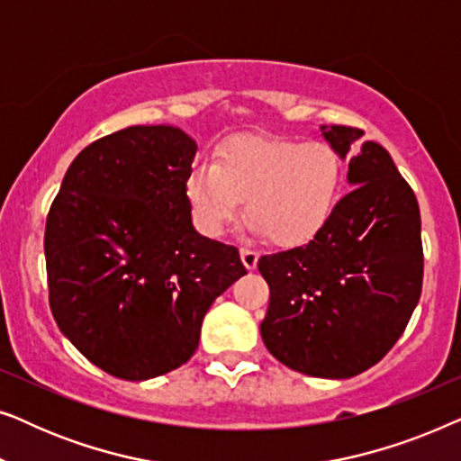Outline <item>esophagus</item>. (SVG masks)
Listing matches in <instances>:
<instances>
[{"label":"esophagus","mask_w":461,"mask_h":461,"mask_svg":"<svg viewBox=\"0 0 461 461\" xmlns=\"http://www.w3.org/2000/svg\"><path fill=\"white\" fill-rule=\"evenodd\" d=\"M258 258H260V256H258V251L248 249V248L241 249V262L248 270H254L258 267Z\"/></svg>","instance_id":"esophagus-1"}]
</instances>
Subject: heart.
<instances>
[{
    "mask_svg": "<svg viewBox=\"0 0 461 461\" xmlns=\"http://www.w3.org/2000/svg\"><path fill=\"white\" fill-rule=\"evenodd\" d=\"M342 188V163L325 142L292 138H230L212 166L186 174L193 222L205 237H222L245 210L249 230L279 248L312 241L330 222Z\"/></svg>",
    "mask_w": 461,
    "mask_h": 461,
    "instance_id": "heart-1",
    "label": "heart"
}]
</instances>
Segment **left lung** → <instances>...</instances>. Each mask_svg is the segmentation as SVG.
<instances>
[{
    "mask_svg": "<svg viewBox=\"0 0 461 461\" xmlns=\"http://www.w3.org/2000/svg\"><path fill=\"white\" fill-rule=\"evenodd\" d=\"M348 185L330 222L302 248L258 260L270 289L260 325L276 361L344 380L382 361L420 302L424 254L418 199L382 144L346 125H321Z\"/></svg>",
    "mask_w": 461,
    "mask_h": 461,
    "instance_id": "obj_1",
    "label": "left lung"
}]
</instances>
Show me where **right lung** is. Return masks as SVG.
Returning a JSON list of instances; mask_svg holds the SVG:
<instances>
[{
	"instance_id": "obj_1",
	"label": "right lung",
	"mask_w": 461,
	"mask_h": 461,
	"mask_svg": "<svg viewBox=\"0 0 461 461\" xmlns=\"http://www.w3.org/2000/svg\"><path fill=\"white\" fill-rule=\"evenodd\" d=\"M197 142L131 125L75 157L46 220L50 308L106 374L142 382L199 346L213 300L248 275L239 249L199 235L185 194Z\"/></svg>"
}]
</instances>
